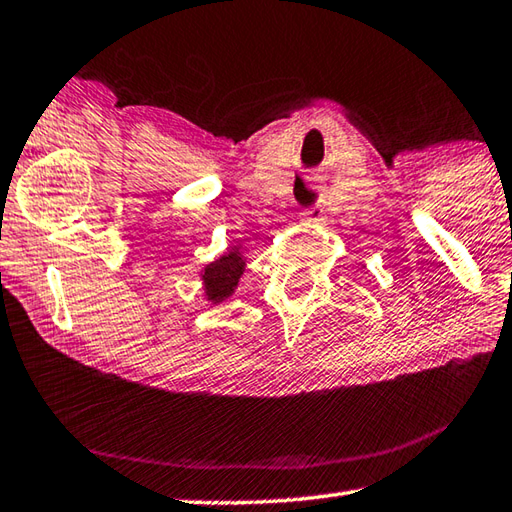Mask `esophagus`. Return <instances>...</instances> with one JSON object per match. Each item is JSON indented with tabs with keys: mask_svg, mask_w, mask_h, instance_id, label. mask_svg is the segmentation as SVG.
<instances>
[{
	"mask_svg": "<svg viewBox=\"0 0 512 512\" xmlns=\"http://www.w3.org/2000/svg\"><path fill=\"white\" fill-rule=\"evenodd\" d=\"M303 225H314V223H321L323 220V207L321 205H314L307 211H303Z\"/></svg>",
	"mask_w": 512,
	"mask_h": 512,
	"instance_id": "esophagus-1",
	"label": "esophagus"
}]
</instances>
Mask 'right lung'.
<instances>
[{
    "instance_id": "add662e5",
    "label": "right lung",
    "mask_w": 512,
    "mask_h": 512,
    "mask_svg": "<svg viewBox=\"0 0 512 512\" xmlns=\"http://www.w3.org/2000/svg\"><path fill=\"white\" fill-rule=\"evenodd\" d=\"M247 260L243 249L238 245L229 247L227 252L220 254L218 258L211 260L209 265L200 269V281L202 292H205L207 303L220 305L223 301L236 292L240 276L245 274Z\"/></svg>"
}]
</instances>
